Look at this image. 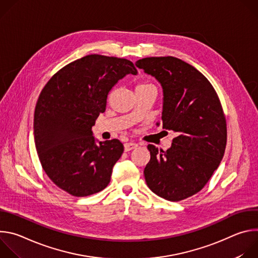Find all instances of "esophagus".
<instances>
[{"label": "esophagus", "instance_id": "34e87169", "mask_svg": "<svg viewBox=\"0 0 258 258\" xmlns=\"http://www.w3.org/2000/svg\"><path fill=\"white\" fill-rule=\"evenodd\" d=\"M138 147V144L136 143H125L124 144V151L127 152V151H131L133 149H136Z\"/></svg>", "mask_w": 258, "mask_h": 258}]
</instances>
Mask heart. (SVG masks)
Returning a JSON list of instances; mask_svg holds the SVG:
<instances>
[{
  "mask_svg": "<svg viewBox=\"0 0 258 258\" xmlns=\"http://www.w3.org/2000/svg\"><path fill=\"white\" fill-rule=\"evenodd\" d=\"M149 86H152V85L144 83V84H140V85H138V86H137V88H144V87H149ZM137 88H136V89H137Z\"/></svg>",
  "mask_w": 258,
  "mask_h": 258,
  "instance_id": "obj_1",
  "label": "heart"
}]
</instances>
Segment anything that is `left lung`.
Returning <instances> with one entry per match:
<instances>
[{
	"mask_svg": "<svg viewBox=\"0 0 258 258\" xmlns=\"http://www.w3.org/2000/svg\"><path fill=\"white\" fill-rule=\"evenodd\" d=\"M136 66L160 83L162 125L177 135L165 152L148 145L146 182L161 198L183 200L203 189L224 157L227 122L222 104L202 73L178 58H143Z\"/></svg>",
	"mask_w": 258,
	"mask_h": 258,
	"instance_id": "obj_1",
	"label": "left lung"
}]
</instances>
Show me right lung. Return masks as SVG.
<instances>
[{
  "label": "right lung",
  "instance_id": "1",
  "mask_svg": "<svg viewBox=\"0 0 258 258\" xmlns=\"http://www.w3.org/2000/svg\"><path fill=\"white\" fill-rule=\"evenodd\" d=\"M130 73L138 71L127 59L88 55L56 72L40 94L33 118L36 152L50 179L72 196L96 194L110 182L123 145L117 139L97 145L92 126L105 112L109 92Z\"/></svg>",
  "mask_w": 258,
  "mask_h": 258
}]
</instances>
